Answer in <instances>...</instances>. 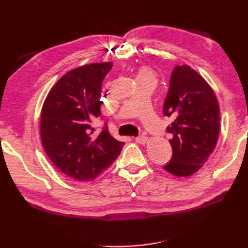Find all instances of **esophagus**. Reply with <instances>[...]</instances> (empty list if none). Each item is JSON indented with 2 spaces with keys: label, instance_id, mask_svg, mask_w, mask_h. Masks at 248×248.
Wrapping results in <instances>:
<instances>
[{
  "label": "esophagus",
  "instance_id": "obj_1",
  "mask_svg": "<svg viewBox=\"0 0 248 248\" xmlns=\"http://www.w3.org/2000/svg\"><path fill=\"white\" fill-rule=\"evenodd\" d=\"M134 140H136L138 143L144 144V143H146V141H148V138H146L145 136H139V137H137Z\"/></svg>",
  "mask_w": 248,
  "mask_h": 248
}]
</instances>
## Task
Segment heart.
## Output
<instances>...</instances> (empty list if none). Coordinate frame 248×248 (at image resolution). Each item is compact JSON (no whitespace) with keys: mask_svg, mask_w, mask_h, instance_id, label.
<instances>
[{"mask_svg":"<svg viewBox=\"0 0 248 248\" xmlns=\"http://www.w3.org/2000/svg\"><path fill=\"white\" fill-rule=\"evenodd\" d=\"M144 78H152L155 79V73L154 71L150 68V66H140L139 70H138L137 74V79H144Z\"/></svg>","mask_w":248,"mask_h":248,"instance_id":"obj_1","label":"heart"}]
</instances>
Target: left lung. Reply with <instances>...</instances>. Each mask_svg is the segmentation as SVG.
Instances as JSON below:
<instances>
[{
	"label": "left lung",
	"mask_w": 248,
	"mask_h": 248,
	"mask_svg": "<svg viewBox=\"0 0 248 248\" xmlns=\"http://www.w3.org/2000/svg\"><path fill=\"white\" fill-rule=\"evenodd\" d=\"M163 114L173 155L164 170L175 176L199 170L213 152L220 132V109L215 93L202 77L186 64L176 65L170 78Z\"/></svg>",
	"instance_id": "8db88e82"
}]
</instances>
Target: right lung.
Instances as JSON below:
<instances>
[{
	"mask_svg": "<svg viewBox=\"0 0 248 248\" xmlns=\"http://www.w3.org/2000/svg\"><path fill=\"white\" fill-rule=\"evenodd\" d=\"M111 62L79 66L64 74L46 98L40 134L48 157L68 177L93 180L115 162L124 142L105 124L95 134L93 120L100 117V92Z\"/></svg>",
	"mask_w": 248,
	"mask_h": 248,
	"instance_id": "add662e5",
	"label": "right lung"
}]
</instances>
